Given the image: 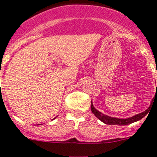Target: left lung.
<instances>
[{"mask_svg":"<svg viewBox=\"0 0 157 157\" xmlns=\"http://www.w3.org/2000/svg\"><path fill=\"white\" fill-rule=\"evenodd\" d=\"M149 108L147 110H145L144 112L141 113L136 114L135 116L131 117H129V118H117V117H113L107 116V115H105V114L100 113V111H98L96 109H95L92 102H91V112L93 113L94 115H95L99 120H100V121H102V122H104V123L107 124V125H118V126L129 125V124H131L133 123V122H135V121H140V120H141L144 117H145L147 114L148 113Z\"/></svg>","mask_w":157,"mask_h":157,"instance_id":"8db88e82","label":"left lung"}]
</instances>
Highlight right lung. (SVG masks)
<instances>
[{
	"label": "right lung",
	"mask_w": 157,
	"mask_h": 157,
	"mask_svg": "<svg viewBox=\"0 0 157 157\" xmlns=\"http://www.w3.org/2000/svg\"><path fill=\"white\" fill-rule=\"evenodd\" d=\"M55 118H56V117H55ZM55 118H54V119H55Z\"/></svg>",
	"instance_id": "obj_1"
}]
</instances>
